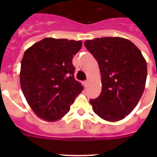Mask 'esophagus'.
Masks as SVG:
<instances>
[{
	"label": "esophagus",
	"mask_w": 157,
	"mask_h": 157,
	"mask_svg": "<svg viewBox=\"0 0 157 157\" xmlns=\"http://www.w3.org/2000/svg\"><path fill=\"white\" fill-rule=\"evenodd\" d=\"M90 83V79H87V80H86V81H85V84H86V86H88V84Z\"/></svg>",
	"instance_id": "esophagus-1"
}]
</instances>
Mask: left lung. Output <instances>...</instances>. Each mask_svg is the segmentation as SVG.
Masks as SVG:
<instances>
[{"label": "left lung", "instance_id": "obj_1", "mask_svg": "<svg viewBox=\"0 0 157 157\" xmlns=\"http://www.w3.org/2000/svg\"><path fill=\"white\" fill-rule=\"evenodd\" d=\"M84 44L98 61L102 80L101 94L90 100L93 111L107 121L124 119L144 93L146 60L139 48L125 38H96Z\"/></svg>", "mask_w": 157, "mask_h": 157}]
</instances>
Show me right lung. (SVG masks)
I'll return each instance as SVG.
<instances>
[{
    "mask_svg": "<svg viewBox=\"0 0 157 157\" xmlns=\"http://www.w3.org/2000/svg\"><path fill=\"white\" fill-rule=\"evenodd\" d=\"M81 45V40L47 37L24 52L19 75L21 89L38 117L47 121L61 119L83 90L74 78L72 65Z\"/></svg>",
    "mask_w": 157,
    "mask_h": 157,
    "instance_id": "add662e5",
    "label": "right lung"
}]
</instances>
